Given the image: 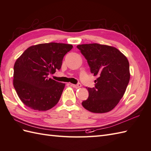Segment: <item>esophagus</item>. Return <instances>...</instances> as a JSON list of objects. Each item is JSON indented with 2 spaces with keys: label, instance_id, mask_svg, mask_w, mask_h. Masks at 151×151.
<instances>
[{
  "label": "esophagus",
  "instance_id": "obj_1",
  "mask_svg": "<svg viewBox=\"0 0 151 151\" xmlns=\"http://www.w3.org/2000/svg\"><path fill=\"white\" fill-rule=\"evenodd\" d=\"M72 86L73 87V88H79L80 87H81V84L80 83L79 84H72Z\"/></svg>",
  "mask_w": 151,
  "mask_h": 151
}]
</instances>
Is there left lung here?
Wrapping results in <instances>:
<instances>
[{
	"label": "left lung",
	"mask_w": 151,
	"mask_h": 151,
	"mask_svg": "<svg viewBox=\"0 0 151 151\" xmlns=\"http://www.w3.org/2000/svg\"><path fill=\"white\" fill-rule=\"evenodd\" d=\"M77 47L86 59L91 72L97 76L95 87L88 88L89 96L83 101V106L95 113L111 111L124 96L129 81L127 58L113 46L89 43Z\"/></svg>",
	"instance_id": "1"
}]
</instances>
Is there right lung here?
<instances>
[{
	"label": "right lung",
	"instance_id": "add662e5",
	"mask_svg": "<svg viewBox=\"0 0 151 151\" xmlns=\"http://www.w3.org/2000/svg\"><path fill=\"white\" fill-rule=\"evenodd\" d=\"M72 45L40 43L29 47L14 65L13 86L23 103L34 110L53 108L61 96L65 84L48 78L61 67L65 55Z\"/></svg>",
	"mask_w": 151,
	"mask_h": 151
}]
</instances>
